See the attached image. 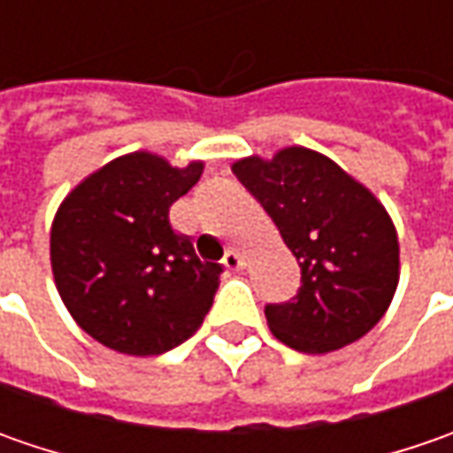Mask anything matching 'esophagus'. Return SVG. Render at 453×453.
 Masks as SVG:
<instances>
[{
  "label": "esophagus",
  "mask_w": 453,
  "mask_h": 453,
  "mask_svg": "<svg viewBox=\"0 0 453 453\" xmlns=\"http://www.w3.org/2000/svg\"><path fill=\"white\" fill-rule=\"evenodd\" d=\"M224 267L226 270H242L244 267V257L236 252V250H229V252L224 254Z\"/></svg>",
  "instance_id": "1"
}]
</instances>
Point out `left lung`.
Listing matches in <instances>:
<instances>
[{"label":"left lung","instance_id":"left-lung-1","mask_svg":"<svg viewBox=\"0 0 453 453\" xmlns=\"http://www.w3.org/2000/svg\"><path fill=\"white\" fill-rule=\"evenodd\" d=\"M265 206L303 270L289 303L267 304L272 335L320 356L360 340L398 288V234L373 194L318 150L289 146L272 161L232 165Z\"/></svg>","mask_w":453,"mask_h":453}]
</instances>
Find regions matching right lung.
<instances>
[{
	"label": "right lung",
	"instance_id": "right-lung-1",
	"mask_svg": "<svg viewBox=\"0 0 453 453\" xmlns=\"http://www.w3.org/2000/svg\"><path fill=\"white\" fill-rule=\"evenodd\" d=\"M201 171V161L176 168L135 150L97 168L60 203L50 232L55 285L73 320L105 348L161 356L211 310L221 265L201 262L168 221Z\"/></svg>",
	"mask_w": 453,
	"mask_h": 453
}]
</instances>
